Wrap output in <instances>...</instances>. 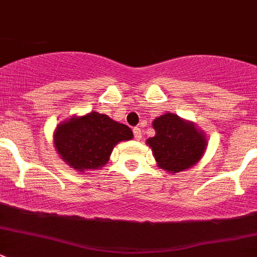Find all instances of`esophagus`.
<instances>
[{"instance_id":"34e87169","label":"esophagus","mask_w":257,"mask_h":257,"mask_svg":"<svg viewBox=\"0 0 257 257\" xmlns=\"http://www.w3.org/2000/svg\"><path fill=\"white\" fill-rule=\"evenodd\" d=\"M133 134H134V138H136L137 141H139V139L142 138V132H141V128H138V126H136V128L133 129Z\"/></svg>"}]
</instances>
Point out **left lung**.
<instances>
[{
  "label": "left lung",
  "mask_w": 257,
  "mask_h": 257,
  "mask_svg": "<svg viewBox=\"0 0 257 257\" xmlns=\"http://www.w3.org/2000/svg\"><path fill=\"white\" fill-rule=\"evenodd\" d=\"M153 128L156 136L149 138L147 144L162 169L177 173L200 161L207 141L193 124L167 113L154 119Z\"/></svg>",
  "instance_id": "obj_1"
}]
</instances>
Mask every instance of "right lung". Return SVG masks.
<instances>
[{"instance_id":"add662e5","label":"right lung","mask_w":257,"mask_h":257,"mask_svg":"<svg viewBox=\"0 0 257 257\" xmlns=\"http://www.w3.org/2000/svg\"><path fill=\"white\" fill-rule=\"evenodd\" d=\"M132 138L133 132L128 125L98 111L59 124L54 137L55 148L61 158L79 172L106 164L114 146Z\"/></svg>"}]
</instances>
